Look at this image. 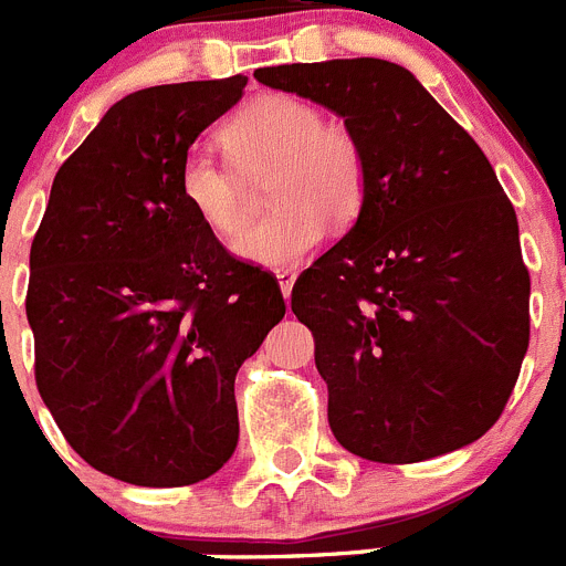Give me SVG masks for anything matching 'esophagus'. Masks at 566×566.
<instances>
[{
  "mask_svg": "<svg viewBox=\"0 0 566 566\" xmlns=\"http://www.w3.org/2000/svg\"><path fill=\"white\" fill-rule=\"evenodd\" d=\"M274 277H277L280 283V292H283V297H289L292 294V286H294V269H274Z\"/></svg>",
  "mask_w": 566,
  "mask_h": 566,
  "instance_id": "obj_1",
  "label": "esophagus"
}]
</instances>
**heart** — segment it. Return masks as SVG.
<instances>
[{
  "label": "heart",
  "instance_id": "obj_1",
  "mask_svg": "<svg viewBox=\"0 0 566 566\" xmlns=\"http://www.w3.org/2000/svg\"><path fill=\"white\" fill-rule=\"evenodd\" d=\"M229 158L189 149L178 192L189 212L214 234H234L247 218L243 175L274 161L269 203L274 212L234 240V252L258 266H294L332 227H352L368 198V158L352 127L323 122L312 102L286 93L258 96L221 127Z\"/></svg>",
  "mask_w": 566,
  "mask_h": 566
}]
</instances>
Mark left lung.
<instances>
[{
    "mask_svg": "<svg viewBox=\"0 0 566 566\" xmlns=\"http://www.w3.org/2000/svg\"><path fill=\"white\" fill-rule=\"evenodd\" d=\"M254 78L337 113L368 158L363 214L292 289L337 442L382 464L476 442L502 417L530 343L516 209L490 161L385 59L280 64Z\"/></svg>",
    "mask_w": 566,
    "mask_h": 566,
    "instance_id": "8db88e82",
    "label": "left lung"
}]
</instances>
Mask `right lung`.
<instances>
[{
  "instance_id": "right-lung-1",
  "label": "right lung",
  "mask_w": 566,
  "mask_h": 566,
  "mask_svg": "<svg viewBox=\"0 0 566 566\" xmlns=\"http://www.w3.org/2000/svg\"><path fill=\"white\" fill-rule=\"evenodd\" d=\"M247 76L129 93L59 167L30 247L36 388L70 448L142 488L209 479L238 444L234 374L277 326V277L178 192Z\"/></svg>"
}]
</instances>
